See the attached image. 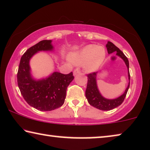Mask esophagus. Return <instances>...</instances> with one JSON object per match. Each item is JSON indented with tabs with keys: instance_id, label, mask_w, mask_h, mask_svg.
Instances as JSON below:
<instances>
[{
	"instance_id": "34e87169",
	"label": "esophagus",
	"mask_w": 150,
	"mask_h": 150,
	"mask_svg": "<svg viewBox=\"0 0 150 150\" xmlns=\"http://www.w3.org/2000/svg\"><path fill=\"white\" fill-rule=\"evenodd\" d=\"M80 72H81V71H80L79 69H76L73 71V74H74V76H76V75H77L78 74H79Z\"/></svg>"
}]
</instances>
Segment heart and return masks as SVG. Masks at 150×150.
Instances as JSON below:
<instances>
[{
  "label": "heart",
  "mask_w": 150,
  "mask_h": 150,
  "mask_svg": "<svg viewBox=\"0 0 150 150\" xmlns=\"http://www.w3.org/2000/svg\"><path fill=\"white\" fill-rule=\"evenodd\" d=\"M106 54L104 47L89 44L71 54L70 60L76 65L84 64V69L87 72H93L97 71L103 63Z\"/></svg>",
  "instance_id": "obj_1"
}]
</instances>
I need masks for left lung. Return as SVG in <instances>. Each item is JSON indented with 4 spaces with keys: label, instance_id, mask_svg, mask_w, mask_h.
<instances>
[{
    "label": "left lung",
    "instance_id": "obj_1",
    "mask_svg": "<svg viewBox=\"0 0 150 150\" xmlns=\"http://www.w3.org/2000/svg\"><path fill=\"white\" fill-rule=\"evenodd\" d=\"M106 48L108 54L116 52L117 56L120 57L123 61H124L126 64L127 69H128V76L129 83L127 86V88L125 90L124 93L119 96L118 98H114V99H108V98H104L102 95L99 91V89L97 85V72H93L87 75L88 81L87 89L85 91V96L87 98V101L89 102L90 105H91L93 107H95L98 109L102 110H110L113 109L115 108H117L124 102V100L126 98V96L128 92V90L130 87V76L129 72V62L127 57L125 56L124 53L117 47L115 45H114L112 42H108L106 45Z\"/></svg>",
    "mask_w": 150,
    "mask_h": 150
}]
</instances>
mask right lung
<instances>
[{
  "label": "right lung",
  "mask_w": 150,
  "mask_h": 150,
  "mask_svg": "<svg viewBox=\"0 0 150 150\" xmlns=\"http://www.w3.org/2000/svg\"><path fill=\"white\" fill-rule=\"evenodd\" d=\"M52 40H42L28 48L22 55L17 74L18 85L24 99L30 106L41 111L61 107L65 102L66 90L74 80L72 72L63 74L54 71L46 78L34 79L30 60L40 51H52Z\"/></svg>",
  "instance_id": "1"
}]
</instances>
